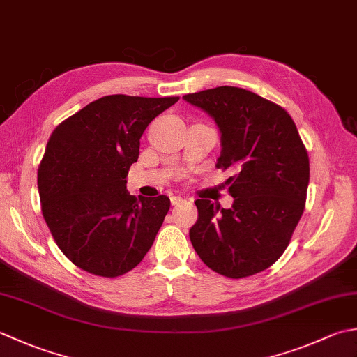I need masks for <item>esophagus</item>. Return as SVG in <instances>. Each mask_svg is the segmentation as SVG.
Instances as JSON below:
<instances>
[{"label": "esophagus", "instance_id": "34e87169", "mask_svg": "<svg viewBox=\"0 0 357 357\" xmlns=\"http://www.w3.org/2000/svg\"><path fill=\"white\" fill-rule=\"evenodd\" d=\"M170 201H172V204H173V206H178V204H181V202H184V201H185V198L179 197V195H172V197H170Z\"/></svg>", "mask_w": 357, "mask_h": 357}]
</instances>
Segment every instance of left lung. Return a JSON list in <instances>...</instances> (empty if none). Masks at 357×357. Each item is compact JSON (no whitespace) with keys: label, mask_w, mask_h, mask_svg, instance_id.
<instances>
[{"label":"left lung","mask_w":357,"mask_h":357,"mask_svg":"<svg viewBox=\"0 0 357 357\" xmlns=\"http://www.w3.org/2000/svg\"><path fill=\"white\" fill-rule=\"evenodd\" d=\"M183 99L211 116L221 135L218 169L234 204L197 199L190 241L206 266L229 278L268 269L288 248L302 218L310 159L286 111L248 89L218 86Z\"/></svg>","instance_id":"8db88e82"}]
</instances>
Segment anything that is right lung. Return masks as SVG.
Here are the masks:
<instances>
[{"label":"right lung","instance_id":"add662e5","mask_svg":"<svg viewBox=\"0 0 357 357\" xmlns=\"http://www.w3.org/2000/svg\"><path fill=\"white\" fill-rule=\"evenodd\" d=\"M178 100L105 96L52 131L38 169L41 212L57 246L75 266L119 277L150 250L170 199L132 197L127 176L145 128Z\"/></svg>","mask_w":357,"mask_h":357}]
</instances>
